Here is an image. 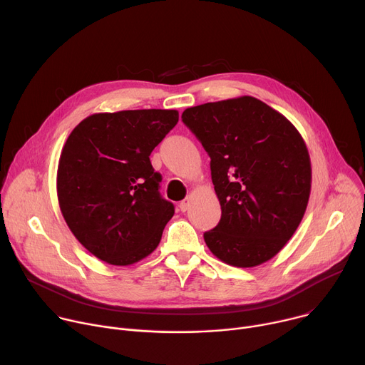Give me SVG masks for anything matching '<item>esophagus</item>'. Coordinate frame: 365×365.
I'll list each match as a JSON object with an SVG mask.
<instances>
[{"label":"esophagus","mask_w":365,"mask_h":365,"mask_svg":"<svg viewBox=\"0 0 365 365\" xmlns=\"http://www.w3.org/2000/svg\"><path fill=\"white\" fill-rule=\"evenodd\" d=\"M189 203H190V199H189V197H186V199H183V200L179 202V207H180L182 212H186V211H187Z\"/></svg>","instance_id":"obj_1"}]
</instances>
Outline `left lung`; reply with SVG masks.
I'll return each instance as SVG.
<instances>
[{
	"instance_id": "left-lung-1",
	"label": "left lung",
	"mask_w": 365,
	"mask_h": 365,
	"mask_svg": "<svg viewBox=\"0 0 365 365\" xmlns=\"http://www.w3.org/2000/svg\"><path fill=\"white\" fill-rule=\"evenodd\" d=\"M182 120L211 158L221 221L203 234L221 262L255 267L273 258L297 230L307 206L312 168L296 127L252 96L207 102Z\"/></svg>"
}]
</instances>
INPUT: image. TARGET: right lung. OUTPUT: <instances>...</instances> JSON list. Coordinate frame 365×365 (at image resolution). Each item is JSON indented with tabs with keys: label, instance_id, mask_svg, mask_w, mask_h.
<instances>
[{
	"label": "right lung",
	"instance_id": "obj_1",
	"mask_svg": "<svg viewBox=\"0 0 365 365\" xmlns=\"http://www.w3.org/2000/svg\"><path fill=\"white\" fill-rule=\"evenodd\" d=\"M176 110H130L86 117L69 134L58 166V199L76 240L113 266L158 248L175 214L162 197L150 154L178 124Z\"/></svg>",
	"mask_w": 365,
	"mask_h": 365
}]
</instances>
